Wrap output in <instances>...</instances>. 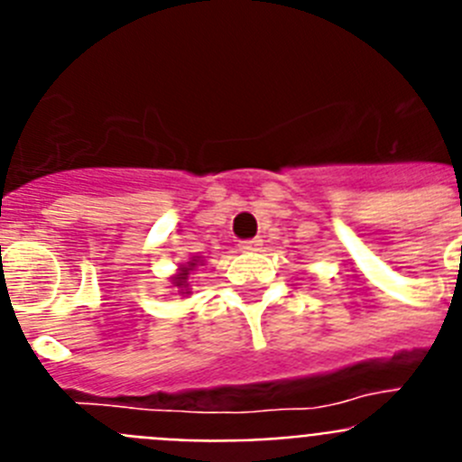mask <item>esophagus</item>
<instances>
[{
  "label": "esophagus",
  "mask_w": 462,
  "mask_h": 462,
  "mask_svg": "<svg viewBox=\"0 0 462 462\" xmlns=\"http://www.w3.org/2000/svg\"><path fill=\"white\" fill-rule=\"evenodd\" d=\"M261 247V240L259 238H252V240H243L240 243V250L243 252H256Z\"/></svg>",
  "instance_id": "obj_1"
}]
</instances>
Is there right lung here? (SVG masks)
<instances>
[{
    "label": "right lung",
    "instance_id": "obj_1",
    "mask_svg": "<svg viewBox=\"0 0 462 462\" xmlns=\"http://www.w3.org/2000/svg\"><path fill=\"white\" fill-rule=\"evenodd\" d=\"M196 266H201V259H199V256L187 261L185 266L178 268V275H173V287H178V291L180 293H189V284H187V280H189V273L194 271Z\"/></svg>",
    "mask_w": 462,
    "mask_h": 462
}]
</instances>
